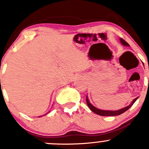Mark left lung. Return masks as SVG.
<instances>
[{
  "label": "left lung",
  "mask_w": 149,
  "mask_h": 149,
  "mask_svg": "<svg viewBox=\"0 0 149 149\" xmlns=\"http://www.w3.org/2000/svg\"><path fill=\"white\" fill-rule=\"evenodd\" d=\"M120 42L123 45H126V46H129V45L127 44V42H126L124 40H123V39H120ZM138 97L137 98L134 99V100H133V102H132V103L130 104L129 106L126 107H124L123 108V109H119V110H117V111H109V110H102V109H97V108L94 107V106H93L92 104H91V103L89 102V101H88V98H87L86 97V103L87 104H88V107H89V109H91L92 112H94V113L97 114V115H102V116H116V115H121V114H123V112H125V111H127V109H129V108L130 107L132 106V105L134 104L135 102L137 100Z\"/></svg>",
  "instance_id": "8db88e82"
}]
</instances>
